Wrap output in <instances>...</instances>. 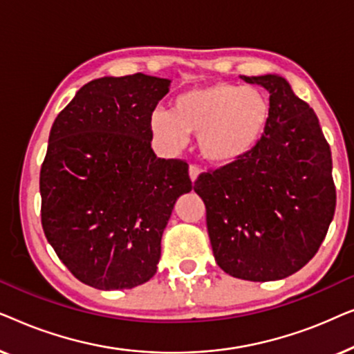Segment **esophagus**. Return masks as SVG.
<instances>
[{
  "label": "esophagus",
  "mask_w": 354,
  "mask_h": 354,
  "mask_svg": "<svg viewBox=\"0 0 354 354\" xmlns=\"http://www.w3.org/2000/svg\"><path fill=\"white\" fill-rule=\"evenodd\" d=\"M200 172H201L200 167L195 166V164H190V167H188V174H190V178H192L193 183H195L198 176H200Z\"/></svg>",
  "instance_id": "obj_1"
}]
</instances>
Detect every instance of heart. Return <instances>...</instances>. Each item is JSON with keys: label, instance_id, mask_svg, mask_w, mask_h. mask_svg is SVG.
Segmentation results:
<instances>
[{"label": "heart", "instance_id": "obj_1", "mask_svg": "<svg viewBox=\"0 0 354 354\" xmlns=\"http://www.w3.org/2000/svg\"><path fill=\"white\" fill-rule=\"evenodd\" d=\"M270 106L263 91L230 84H209L187 90L172 100L169 113L154 111L149 127L169 149L195 135L201 156L214 164L243 158L268 127Z\"/></svg>", "mask_w": 354, "mask_h": 354}]
</instances>
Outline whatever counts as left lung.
<instances>
[{
  "label": "left lung",
  "mask_w": 354,
  "mask_h": 354,
  "mask_svg": "<svg viewBox=\"0 0 354 354\" xmlns=\"http://www.w3.org/2000/svg\"><path fill=\"white\" fill-rule=\"evenodd\" d=\"M241 79L269 91L259 142L234 162L203 172L195 192L219 268L269 282L308 264L326 239L337 203L332 154L317 115L279 75Z\"/></svg>",
  "instance_id": "8db88e82"
}]
</instances>
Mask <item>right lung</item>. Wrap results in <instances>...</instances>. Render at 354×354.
I'll return each instance as SVG.
<instances>
[{"label":"right lung","instance_id":"add662e5","mask_svg":"<svg viewBox=\"0 0 354 354\" xmlns=\"http://www.w3.org/2000/svg\"><path fill=\"white\" fill-rule=\"evenodd\" d=\"M169 84L140 72L91 80L51 127L40 171L43 232L90 287L148 282L176 200L192 190L187 162L151 149L149 119Z\"/></svg>","mask_w":354,"mask_h":354}]
</instances>
